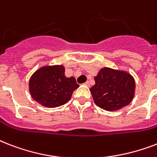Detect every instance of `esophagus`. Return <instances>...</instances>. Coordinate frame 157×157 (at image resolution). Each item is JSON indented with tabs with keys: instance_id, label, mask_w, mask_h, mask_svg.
<instances>
[{
	"instance_id": "esophagus-1",
	"label": "esophagus",
	"mask_w": 157,
	"mask_h": 157,
	"mask_svg": "<svg viewBox=\"0 0 157 157\" xmlns=\"http://www.w3.org/2000/svg\"><path fill=\"white\" fill-rule=\"evenodd\" d=\"M84 85H86V86H90V82H89V81H86V83L84 84Z\"/></svg>"
}]
</instances>
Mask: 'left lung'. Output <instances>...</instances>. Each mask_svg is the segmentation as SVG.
<instances>
[{
  "instance_id": "obj_1",
  "label": "left lung",
  "mask_w": 157,
  "mask_h": 157,
  "mask_svg": "<svg viewBox=\"0 0 157 157\" xmlns=\"http://www.w3.org/2000/svg\"><path fill=\"white\" fill-rule=\"evenodd\" d=\"M90 90L97 106L106 111H117L129 105L135 90L134 77L126 71L103 67L94 77Z\"/></svg>"
}]
</instances>
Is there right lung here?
I'll list each match as a JSON object with an SVG mask.
<instances>
[{
  "label": "right lung",
  "instance_id": "1",
  "mask_svg": "<svg viewBox=\"0 0 157 157\" xmlns=\"http://www.w3.org/2000/svg\"><path fill=\"white\" fill-rule=\"evenodd\" d=\"M63 65L45 66L38 69L29 81L33 98L44 107H56L67 103L79 87L73 76L66 77Z\"/></svg>",
  "mask_w": 157,
  "mask_h": 157
}]
</instances>
